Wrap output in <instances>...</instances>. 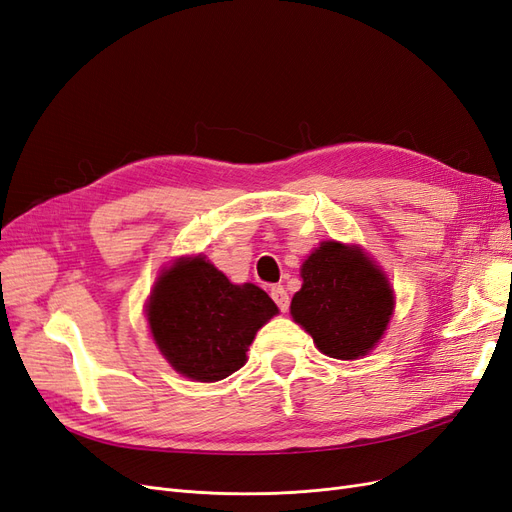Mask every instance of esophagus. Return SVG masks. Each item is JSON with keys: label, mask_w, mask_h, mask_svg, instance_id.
<instances>
[{"label": "esophagus", "mask_w": 512, "mask_h": 512, "mask_svg": "<svg viewBox=\"0 0 512 512\" xmlns=\"http://www.w3.org/2000/svg\"><path fill=\"white\" fill-rule=\"evenodd\" d=\"M271 298L275 301V305L279 307V311H288L290 307V296L286 292L284 286H273L271 288Z\"/></svg>", "instance_id": "34e87169"}]
</instances>
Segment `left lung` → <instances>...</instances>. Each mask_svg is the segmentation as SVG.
Listing matches in <instances>:
<instances>
[{
	"instance_id": "1",
	"label": "left lung",
	"mask_w": 512,
	"mask_h": 512,
	"mask_svg": "<svg viewBox=\"0 0 512 512\" xmlns=\"http://www.w3.org/2000/svg\"><path fill=\"white\" fill-rule=\"evenodd\" d=\"M303 288L290 313L322 354L358 360L373 349L390 324L394 290L385 273L358 245L324 241L301 267Z\"/></svg>"
}]
</instances>
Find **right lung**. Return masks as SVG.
Returning <instances> with one entry per match:
<instances>
[{"mask_svg": "<svg viewBox=\"0 0 512 512\" xmlns=\"http://www.w3.org/2000/svg\"><path fill=\"white\" fill-rule=\"evenodd\" d=\"M277 313L254 284L235 286L203 256L178 258L156 279L146 317L158 351L192 381H220L245 364L256 332Z\"/></svg>", "mask_w": 512, "mask_h": 512, "instance_id": "add662e5", "label": "right lung"}]
</instances>
